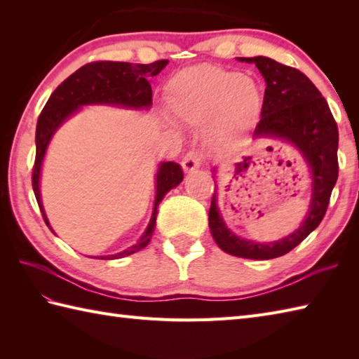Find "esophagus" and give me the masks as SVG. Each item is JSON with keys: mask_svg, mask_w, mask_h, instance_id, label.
Segmentation results:
<instances>
[{"mask_svg": "<svg viewBox=\"0 0 359 359\" xmlns=\"http://www.w3.org/2000/svg\"><path fill=\"white\" fill-rule=\"evenodd\" d=\"M202 165V156L197 154V152H188V154L182 160V168H184L185 172H193L197 168Z\"/></svg>", "mask_w": 359, "mask_h": 359, "instance_id": "esophagus-1", "label": "esophagus"}]
</instances>
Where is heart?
Masks as SVG:
<instances>
[{"mask_svg": "<svg viewBox=\"0 0 359 359\" xmlns=\"http://www.w3.org/2000/svg\"><path fill=\"white\" fill-rule=\"evenodd\" d=\"M166 103L172 117L185 123H208L216 143L234 140L256 125L264 95L257 83L216 65H196L168 81Z\"/></svg>", "mask_w": 359, "mask_h": 359, "instance_id": "heart-1", "label": "heart"}]
</instances>
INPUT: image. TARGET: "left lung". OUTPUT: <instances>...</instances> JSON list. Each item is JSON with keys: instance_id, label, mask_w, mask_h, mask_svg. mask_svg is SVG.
Instances as JSON below:
<instances>
[{"instance_id": "8db88e82", "label": "left lung", "mask_w": 359, "mask_h": 359, "mask_svg": "<svg viewBox=\"0 0 359 359\" xmlns=\"http://www.w3.org/2000/svg\"><path fill=\"white\" fill-rule=\"evenodd\" d=\"M238 60L256 65L266 85L261 120L253 137L293 144L307 162L311 179L309 210L301 225L285 238L262 243L236 236L226 226L220 216L216 185L208 224L217 247L231 256L265 261L287 255L321 224L338 179V126L325 98L301 71L269 57Z\"/></svg>"}]
</instances>
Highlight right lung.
<instances>
[{"instance_id":"add662e5","label":"right lung","mask_w":359,"mask_h":359,"mask_svg":"<svg viewBox=\"0 0 359 359\" xmlns=\"http://www.w3.org/2000/svg\"><path fill=\"white\" fill-rule=\"evenodd\" d=\"M168 65V60H158L151 65H133L123 62H95L81 66L71 77H67L60 85L48 103L43 108L40 117L36 121L35 144L36 156L35 166L32 172V188L36 197L38 207L41 210L44 222L50 228V224L46 216L41 193H40V175L43 160L48 151L49 143L57 129L62 126L67 118L77 114L83 106L89 104H108L118 106L125 109H149L152 106V90L149 79L163 69ZM184 180V171L180 165L175 162H162L158 165L156 174V201L152 208L151 220L147 230L140 236L137 243L129 248L120 251L116 255L95 256L94 259H120L129 256L148 245L152 233L156 228L157 207L163 201V197L177 187ZM52 230V228H50ZM53 233V230H52Z\"/></svg>"}]
</instances>
